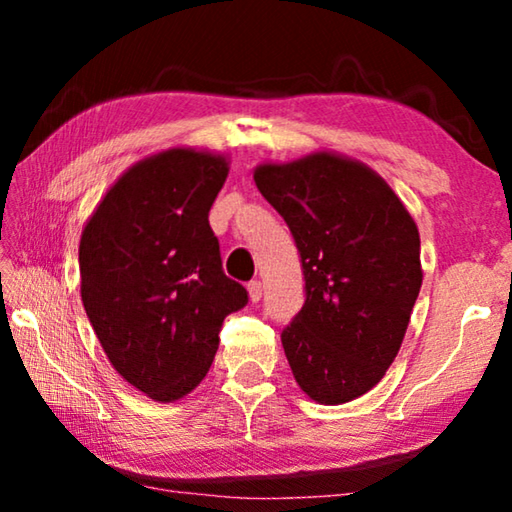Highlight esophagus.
<instances>
[{
    "mask_svg": "<svg viewBox=\"0 0 512 512\" xmlns=\"http://www.w3.org/2000/svg\"><path fill=\"white\" fill-rule=\"evenodd\" d=\"M248 296H250V302H259L262 300V282L259 280H253V282H248Z\"/></svg>",
    "mask_w": 512,
    "mask_h": 512,
    "instance_id": "obj_1",
    "label": "esophagus"
}]
</instances>
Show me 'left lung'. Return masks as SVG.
Instances as JSON below:
<instances>
[{
    "instance_id": "1",
    "label": "left lung",
    "mask_w": 512,
    "mask_h": 512,
    "mask_svg": "<svg viewBox=\"0 0 512 512\" xmlns=\"http://www.w3.org/2000/svg\"><path fill=\"white\" fill-rule=\"evenodd\" d=\"M255 185L296 239L305 305L282 329L311 400L368 393L400 352L422 287L418 225L386 180L357 160L311 153L259 164Z\"/></svg>"
}]
</instances>
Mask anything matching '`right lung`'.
Instances as JSON below:
<instances>
[{"mask_svg":"<svg viewBox=\"0 0 512 512\" xmlns=\"http://www.w3.org/2000/svg\"><path fill=\"white\" fill-rule=\"evenodd\" d=\"M225 178L223 155H151L108 189L81 235L85 314L112 368L155 402L201 384L223 318L248 302L207 221Z\"/></svg>","mask_w":512,"mask_h":512,"instance_id":"add662e5","label":"right lung"}]
</instances>
